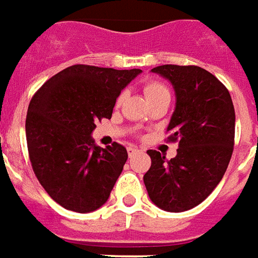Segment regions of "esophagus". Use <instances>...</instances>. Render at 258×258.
<instances>
[{"instance_id":"esophagus-1","label":"esophagus","mask_w":258,"mask_h":258,"mask_svg":"<svg viewBox=\"0 0 258 258\" xmlns=\"http://www.w3.org/2000/svg\"><path fill=\"white\" fill-rule=\"evenodd\" d=\"M127 152H128V156L131 157L133 154H135L138 152V148H137V146H128V148H127Z\"/></svg>"}]
</instances>
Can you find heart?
<instances>
[{
  "label": "heart",
  "mask_w": 258,
  "mask_h": 258,
  "mask_svg": "<svg viewBox=\"0 0 258 258\" xmlns=\"http://www.w3.org/2000/svg\"><path fill=\"white\" fill-rule=\"evenodd\" d=\"M165 93H168V89L164 85H161V83H158V82H150V83L145 86V94H146L148 100L154 98V97H157L160 94H165ZM121 98H123V95H120L117 102H120Z\"/></svg>",
  "instance_id": "heart-1"
}]
</instances>
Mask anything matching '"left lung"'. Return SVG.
Segmentation results:
<instances>
[{"mask_svg":"<svg viewBox=\"0 0 258 258\" xmlns=\"http://www.w3.org/2000/svg\"><path fill=\"white\" fill-rule=\"evenodd\" d=\"M152 72L175 91L167 131L179 149L171 160L149 150L152 165L144 182L154 205L177 213L200 205L220 183L234 150L235 110L226 86L201 67L167 64Z\"/></svg>","mask_w":258,"mask_h":258,"instance_id":"left-lung-1","label":"left lung"}]
</instances>
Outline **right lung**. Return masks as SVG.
I'll list each match as a JSON object with an SVG mask.
<instances>
[{
    "label": "right lung",
    "instance_id": "right-lung-1",
    "mask_svg": "<svg viewBox=\"0 0 258 258\" xmlns=\"http://www.w3.org/2000/svg\"><path fill=\"white\" fill-rule=\"evenodd\" d=\"M141 70L68 67L42 86L28 105V154L45 191L68 211L89 213L108 201L128 154L114 142L105 149L91 137L110 119L116 100Z\"/></svg>",
    "mask_w": 258,
    "mask_h": 258
}]
</instances>
